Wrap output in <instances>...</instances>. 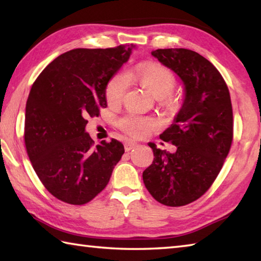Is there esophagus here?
Here are the masks:
<instances>
[{"label":"esophagus","instance_id":"34e87169","mask_svg":"<svg viewBox=\"0 0 261 261\" xmlns=\"http://www.w3.org/2000/svg\"><path fill=\"white\" fill-rule=\"evenodd\" d=\"M136 145H137V143H135V141L127 140V141H125V144H124V149H125L126 151H129V150H131L132 148H135Z\"/></svg>","mask_w":261,"mask_h":261}]
</instances>
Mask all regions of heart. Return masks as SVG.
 <instances>
[{"mask_svg": "<svg viewBox=\"0 0 261 261\" xmlns=\"http://www.w3.org/2000/svg\"><path fill=\"white\" fill-rule=\"evenodd\" d=\"M136 79L156 98L169 96L176 87V79L168 68L158 64L144 65L138 67L135 73ZM129 88V79L125 74L120 73L111 79L106 88V98L110 103L120 102ZM120 126L127 135L136 138L148 136L159 126L153 118L137 114H127L120 121Z\"/></svg>", "mask_w": 261, "mask_h": 261, "instance_id": "b5f03b06", "label": "heart"}]
</instances>
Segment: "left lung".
<instances>
[{
  "instance_id": "obj_1",
  "label": "left lung",
  "mask_w": 261,
  "mask_h": 261,
  "mask_svg": "<svg viewBox=\"0 0 261 261\" xmlns=\"http://www.w3.org/2000/svg\"><path fill=\"white\" fill-rule=\"evenodd\" d=\"M151 56L180 79L184 98L173 123L160 135L177 150L167 153L149 145L154 161L143 179L156 201L181 206L210 188L228 155L233 141L230 96L218 69L197 52L159 49Z\"/></svg>"
}]
</instances>
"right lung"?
Segmentation results:
<instances>
[{
    "label": "right lung",
    "mask_w": 261,
    "mask_h": 261,
    "mask_svg": "<svg viewBox=\"0 0 261 261\" xmlns=\"http://www.w3.org/2000/svg\"><path fill=\"white\" fill-rule=\"evenodd\" d=\"M136 45L74 49L51 61L26 102L25 145L33 168L58 200L85 204L106 187L124 147L116 139L93 145L88 118L107 107L106 88Z\"/></svg>",
    "instance_id": "add662e5"
}]
</instances>
